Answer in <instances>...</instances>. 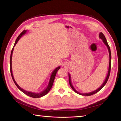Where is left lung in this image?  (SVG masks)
<instances>
[{
    "instance_id": "8db88e82",
    "label": "left lung",
    "mask_w": 121,
    "mask_h": 121,
    "mask_svg": "<svg viewBox=\"0 0 121 121\" xmlns=\"http://www.w3.org/2000/svg\"><path fill=\"white\" fill-rule=\"evenodd\" d=\"M99 37L100 38V39H101L103 41L105 45H106V46L108 48V51H109V69H108V74H107V76L106 77V79H105V80L104 81V82L101 85V86H100V87H99L96 90H95V91L91 92H88V93H80V92H78V91H76V90L74 88V87H73V86L72 85V82H71V75L69 73V84H70V85L71 86V87L72 88L73 91H75L76 93L78 94L79 95H82V96H91V95H94L95 94L97 93V92H98L99 91H100L103 87H104V86L106 85V84L107 83V82L109 78V76H110V71H111V50H110V48L109 46L108 45V42L107 41V39L106 37H105L103 33L102 32H100L99 33Z\"/></svg>"
}]
</instances>
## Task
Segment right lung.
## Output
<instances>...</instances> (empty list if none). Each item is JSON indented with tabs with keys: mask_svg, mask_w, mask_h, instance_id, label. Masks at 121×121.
I'll return each instance as SVG.
<instances>
[{
	"mask_svg": "<svg viewBox=\"0 0 121 121\" xmlns=\"http://www.w3.org/2000/svg\"><path fill=\"white\" fill-rule=\"evenodd\" d=\"M27 30H24L23 31L21 34H20L19 36H18L16 40H15V43L14 44V46L13 47L12 49L11 50V55H10V72H11V76H12V78L13 81L14 83H15V85L17 86V87L18 88H19L20 91H21L22 92H23L24 94H25V95H27V96H29L30 97H31L32 98H40L42 97L43 96H45L46 94H47L48 93V92L50 91V89L51 88V87L52 86V85L53 83V82H54V79L55 78V76L56 75V74L57 73L58 71L60 69V66H58L57 68L56 69H55V70L53 71V72H52V74H51V76H50V78L49 79V83L48 84V86L47 87V88L46 89H45L42 92H39V93H35V92H33L31 91H25V90L22 89V88H21L19 85H18V84L17 83V82H15V79L13 78V74H12V53H13V49H14V47H15V45L17 44V43L18 41L19 40V39H20V38H21L23 35H24L25 33L27 32Z\"/></svg>",
	"mask_w": 121,
	"mask_h": 121,
	"instance_id": "1",
	"label": "right lung"
}]
</instances>
